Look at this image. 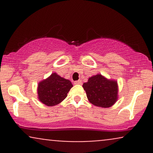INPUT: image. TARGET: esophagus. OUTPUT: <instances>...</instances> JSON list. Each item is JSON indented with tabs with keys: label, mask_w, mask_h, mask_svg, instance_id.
I'll list each match as a JSON object with an SVG mask.
<instances>
[{
	"label": "esophagus",
	"mask_w": 153,
	"mask_h": 153,
	"mask_svg": "<svg viewBox=\"0 0 153 153\" xmlns=\"http://www.w3.org/2000/svg\"><path fill=\"white\" fill-rule=\"evenodd\" d=\"M74 84L75 85H82V81L80 80H78L77 81H75Z\"/></svg>",
	"instance_id": "obj_1"
}]
</instances>
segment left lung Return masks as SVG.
<instances>
[{"label": "left lung", "mask_w": 153, "mask_h": 153, "mask_svg": "<svg viewBox=\"0 0 153 153\" xmlns=\"http://www.w3.org/2000/svg\"><path fill=\"white\" fill-rule=\"evenodd\" d=\"M82 88L86 93L89 102L94 106L108 108L118 100L119 87L117 81L108 79L101 74H97L88 78Z\"/></svg>", "instance_id": "1"}]
</instances>
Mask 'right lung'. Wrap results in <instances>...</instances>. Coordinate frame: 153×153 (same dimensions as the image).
Wrapping results in <instances>:
<instances>
[{"mask_svg": "<svg viewBox=\"0 0 153 153\" xmlns=\"http://www.w3.org/2000/svg\"><path fill=\"white\" fill-rule=\"evenodd\" d=\"M72 87L69 80L53 73L38 83V99L47 106H55L65 99Z\"/></svg>", "mask_w": 153, "mask_h": 153, "instance_id": "1", "label": "right lung"}]
</instances>
